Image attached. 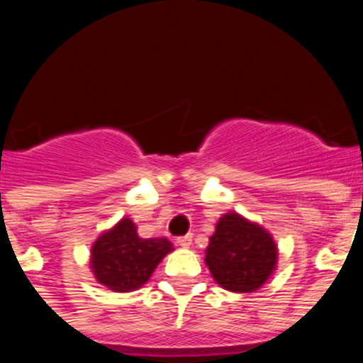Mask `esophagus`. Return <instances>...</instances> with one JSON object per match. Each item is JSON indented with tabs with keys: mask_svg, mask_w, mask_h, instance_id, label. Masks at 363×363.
<instances>
[{
	"mask_svg": "<svg viewBox=\"0 0 363 363\" xmlns=\"http://www.w3.org/2000/svg\"><path fill=\"white\" fill-rule=\"evenodd\" d=\"M193 242V235H184V236H179L177 238V245L179 247H189Z\"/></svg>",
	"mask_w": 363,
	"mask_h": 363,
	"instance_id": "34e87169",
	"label": "esophagus"
}]
</instances>
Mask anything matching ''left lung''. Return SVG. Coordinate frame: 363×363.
<instances>
[{
  "instance_id": "left-lung-1",
  "label": "left lung",
  "mask_w": 363,
  "mask_h": 363,
  "mask_svg": "<svg viewBox=\"0 0 363 363\" xmlns=\"http://www.w3.org/2000/svg\"><path fill=\"white\" fill-rule=\"evenodd\" d=\"M277 249L263 228L236 213L216 223L206 249V265L220 286L231 292L258 290L276 269Z\"/></svg>"
}]
</instances>
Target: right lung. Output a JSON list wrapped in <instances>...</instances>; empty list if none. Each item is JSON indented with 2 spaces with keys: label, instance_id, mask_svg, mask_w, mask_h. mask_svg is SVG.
Segmentation results:
<instances>
[{
  "label": "right lung",
  "instance_id": "obj_1",
  "mask_svg": "<svg viewBox=\"0 0 363 363\" xmlns=\"http://www.w3.org/2000/svg\"><path fill=\"white\" fill-rule=\"evenodd\" d=\"M130 218L104 233L91 250L94 277L114 292H130L148 281L172 243L166 238H140Z\"/></svg>",
  "mask_w": 363,
  "mask_h": 363
}]
</instances>
